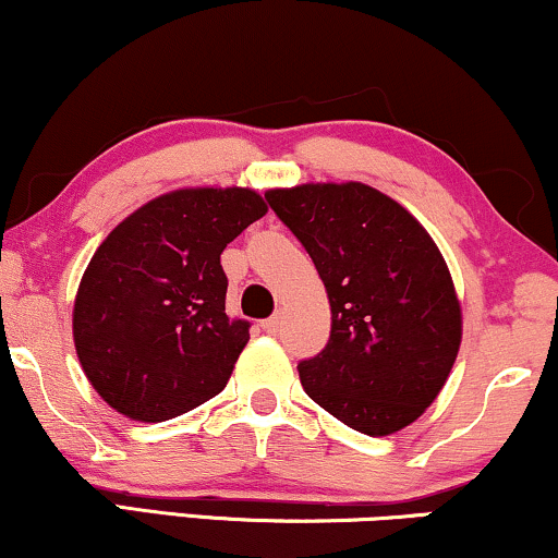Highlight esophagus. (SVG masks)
Returning <instances> with one entry per match:
<instances>
[{
    "instance_id": "obj_1",
    "label": "esophagus",
    "mask_w": 558,
    "mask_h": 558,
    "mask_svg": "<svg viewBox=\"0 0 558 558\" xmlns=\"http://www.w3.org/2000/svg\"><path fill=\"white\" fill-rule=\"evenodd\" d=\"M279 328H281V313H274L271 318L264 320V331L266 333H277Z\"/></svg>"
}]
</instances>
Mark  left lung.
<instances>
[{"instance_id": "8db88e82", "label": "left lung", "mask_w": 558, "mask_h": 558, "mask_svg": "<svg viewBox=\"0 0 558 558\" xmlns=\"http://www.w3.org/2000/svg\"><path fill=\"white\" fill-rule=\"evenodd\" d=\"M266 202L313 258L331 302V339L298 364L305 393L369 437L416 422L463 336L435 240L401 204L356 181L271 189Z\"/></svg>"}]
</instances>
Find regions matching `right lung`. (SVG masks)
Listing matches in <instances>:
<instances>
[{
  "label": "right lung",
  "mask_w": 558,
  "mask_h": 558,
  "mask_svg": "<svg viewBox=\"0 0 558 558\" xmlns=\"http://www.w3.org/2000/svg\"><path fill=\"white\" fill-rule=\"evenodd\" d=\"M264 215L251 189H178L102 240L82 274L72 333L111 409L155 424L222 393L251 323L227 318L219 256Z\"/></svg>",
  "instance_id": "obj_1"
}]
</instances>
